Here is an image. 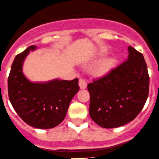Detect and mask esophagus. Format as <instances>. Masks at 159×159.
<instances>
[{"label": "esophagus", "mask_w": 159, "mask_h": 159, "mask_svg": "<svg viewBox=\"0 0 159 159\" xmlns=\"http://www.w3.org/2000/svg\"><path fill=\"white\" fill-rule=\"evenodd\" d=\"M78 84H79V87L81 89H85L87 88V83L84 79H80Z\"/></svg>", "instance_id": "esophagus-1"}]
</instances>
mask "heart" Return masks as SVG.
I'll return each mask as SVG.
<instances>
[{
  "label": "heart",
  "mask_w": 159,
  "mask_h": 159,
  "mask_svg": "<svg viewBox=\"0 0 159 159\" xmlns=\"http://www.w3.org/2000/svg\"><path fill=\"white\" fill-rule=\"evenodd\" d=\"M108 54V50L106 48H102L98 51L97 56L103 57ZM118 58L115 56L105 57L103 60L101 61L92 70L93 76L98 78H105L115 68L118 64Z\"/></svg>",
  "instance_id": "obj_1"
}]
</instances>
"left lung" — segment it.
I'll use <instances>...</instances> for the list:
<instances>
[{
  "mask_svg": "<svg viewBox=\"0 0 159 159\" xmlns=\"http://www.w3.org/2000/svg\"><path fill=\"white\" fill-rule=\"evenodd\" d=\"M125 62L105 78L88 85L89 115L105 129L121 127L133 121L148 96L149 76L143 55L129 46Z\"/></svg>",
  "mask_w": 159,
  "mask_h": 159,
  "instance_id": "8db88e82",
  "label": "left lung"
}]
</instances>
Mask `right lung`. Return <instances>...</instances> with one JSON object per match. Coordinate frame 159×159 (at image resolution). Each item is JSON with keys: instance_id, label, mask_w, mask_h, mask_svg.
Instances as JSON below:
<instances>
[{"instance_id": "1", "label": "right lung", "mask_w": 159, "mask_h": 159, "mask_svg": "<svg viewBox=\"0 0 159 159\" xmlns=\"http://www.w3.org/2000/svg\"><path fill=\"white\" fill-rule=\"evenodd\" d=\"M37 48L30 46L14 58L7 81L8 96L25 123L36 129H52L65 119L70 101L79 90L78 79L30 81L23 73V65L30 51Z\"/></svg>"}]
</instances>
